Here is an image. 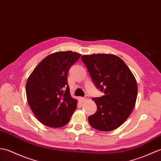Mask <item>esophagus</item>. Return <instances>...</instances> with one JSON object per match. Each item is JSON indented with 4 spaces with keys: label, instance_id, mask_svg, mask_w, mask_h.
Wrapping results in <instances>:
<instances>
[{
    "label": "esophagus",
    "instance_id": "esophagus-1",
    "mask_svg": "<svg viewBox=\"0 0 161 161\" xmlns=\"http://www.w3.org/2000/svg\"><path fill=\"white\" fill-rule=\"evenodd\" d=\"M81 99H82V101H83V102H84V101H87V100L88 99V96H85V97H83V98H82Z\"/></svg>",
    "mask_w": 161,
    "mask_h": 161
}]
</instances>
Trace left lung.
Wrapping results in <instances>:
<instances>
[{
	"label": "left lung",
	"instance_id": "8db88e82",
	"mask_svg": "<svg viewBox=\"0 0 161 161\" xmlns=\"http://www.w3.org/2000/svg\"><path fill=\"white\" fill-rule=\"evenodd\" d=\"M81 59L95 86L105 94L93 98L97 111L89 116V123L99 131L115 130L134 109L138 94L136 80L123 60L116 55L94 53L82 56Z\"/></svg>",
	"mask_w": 161,
	"mask_h": 161
}]
</instances>
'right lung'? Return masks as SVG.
Returning <instances> with one entry per match:
<instances>
[{"mask_svg":"<svg viewBox=\"0 0 161 161\" xmlns=\"http://www.w3.org/2000/svg\"><path fill=\"white\" fill-rule=\"evenodd\" d=\"M81 54L71 51L57 52L47 56L35 67L26 83L29 105L37 119L49 127L68 123L77 108L67 83L71 65Z\"/></svg>","mask_w":161,"mask_h":161,"instance_id":"1","label":"right lung"}]
</instances>
